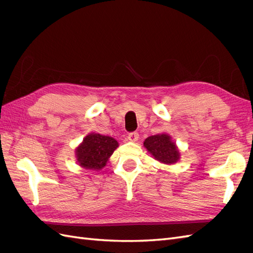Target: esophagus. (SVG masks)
<instances>
[{"label":"esophagus","mask_w":253,"mask_h":253,"mask_svg":"<svg viewBox=\"0 0 253 253\" xmlns=\"http://www.w3.org/2000/svg\"><path fill=\"white\" fill-rule=\"evenodd\" d=\"M138 138H139V134L137 133V132H132V133H129L127 135V139L129 141H132V142L137 141V140H138Z\"/></svg>","instance_id":"esophagus-1"}]
</instances>
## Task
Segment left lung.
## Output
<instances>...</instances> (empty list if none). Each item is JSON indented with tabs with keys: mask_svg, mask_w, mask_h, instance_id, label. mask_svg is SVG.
Here are the masks:
<instances>
[{
	"mask_svg": "<svg viewBox=\"0 0 253 253\" xmlns=\"http://www.w3.org/2000/svg\"><path fill=\"white\" fill-rule=\"evenodd\" d=\"M143 145L156 160L163 164H175L179 159L180 154L177 147L167 134L150 136L144 140Z\"/></svg>",
	"mask_w": 253,
	"mask_h": 253,
	"instance_id": "8db88e82",
	"label": "left lung"
}]
</instances>
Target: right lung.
<instances>
[{
  "mask_svg": "<svg viewBox=\"0 0 253 253\" xmlns=\"http://www.w3.org/2000/svg\"><path fill=\"white\" fill-rule=\"evenodd\" d=\"M118 142L113 137L90 133L76 149V157L79 166L90 170H101L106 165Z\"/></svg>",
  "mask_w": 253,
  "mask_h": 253,
  "instance_id": "add662e5",
  "label": "right lung"
}]
</instances>
